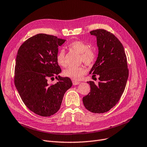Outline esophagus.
Segmentation results:
<instances>
[{"label":"esophagus","instance_id":"obj_1","mask_svg":"<svg viewBox=\"0 0 147 147\" xmlns=\"http://www.w3.org/2000/svg\"><path fill=\"white\" fill-rule=\"evenodd\" d=\"M80 82H79V81H72V84H73V85H74V86H76V85H78V84H79Z\"/></svg>","mask_w":147,"mask_h":147}]
</instances>
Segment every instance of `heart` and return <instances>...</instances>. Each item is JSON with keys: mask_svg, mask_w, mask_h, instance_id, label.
Here are the masks:
<instances>
[{"mask_svg": "<svg viewBox=\"0 0 147 147\" xmlns=\"http://www.w3.org/2000/svg\"><path fill=\"white\" fill-rule=\"evenodd\" d=\"M67 47L69 49L80 54V61L87 66H92L95 61L96 53L93 48L89 47L88 44L82 40H75L70 42ZM57 64L61 67H66L65 51L64 49H60L55 57ZM86 73V69L84 66L69 67L63 71L66 77L74 80H80Z\"/></svg>", "mask_w": 147, "mask_h": 147, "instance_id": "obj_1", "label": "heart"}]
</instances>
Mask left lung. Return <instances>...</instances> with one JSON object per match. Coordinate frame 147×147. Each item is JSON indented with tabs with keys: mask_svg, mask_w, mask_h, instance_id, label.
Returning a JSON list of instances; mask_svg holds the SVG:
<instances>
[{
	"mask_svg": "<svg viewBox=\"0 0 147 147\" xmlns=\"http://www.w3.org/2000/svg\"><path fill=\"white\" fill-rule=\"evenodd\" d=\"M97 38L99 54L90 74L99 75V82H87L90 92L82 98L84 105L93 113H105L113 108L124 92L129 76L127 57L118 39L104 29L91 31Z\"/></svg>",
	"mask_w": 147,
	"mask_h": 147,
	"instance_id": "8db88e82",
	"label": "left lung"
}]
</instances>
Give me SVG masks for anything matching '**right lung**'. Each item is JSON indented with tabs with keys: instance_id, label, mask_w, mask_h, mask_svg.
<instances>
[{
	"instance_id": "add662e5",
	"label": "right lung",
	"mask_w": 147,
	"mask_h": 147,
	"mask_svg": "<svg viewBox=\"0 0 147 147\" xmlns=\"http://www.w3.org/2000/svg\"><path fill=\"white\" fill-rule=\"evenodd\" d=\"M65 39L44 33L25 40L19 48L15 66L14 84L26 107L42 117H50L60 108L63 98L72 82L60 77V67L55 59L59 46ZM59 77L55 85L47 81Z\"/></svg>"
}]
</instances>
